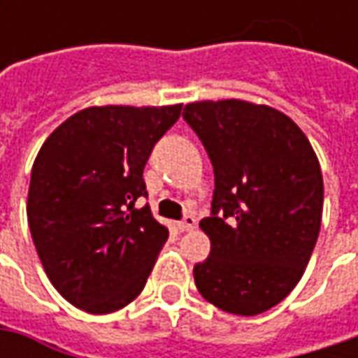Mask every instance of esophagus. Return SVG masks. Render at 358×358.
Listing matches in <instances>:
<instances>
[{
	"label": "esophagus",
	"instance_id": "1",
	"mask_svg": "<svg viewBox=\"0 0 358 358\" xmlns=\"http://www.w3.org/2000/svg\"><path fill=\"white\" fill-rule=\"evenodd\" d=\"M195 225H197V219L193 217V215H187L185 219L177 225L179 227V231L181 233H185V231H191V229H195Z\"/></svg>",
	"mask_w": 358,
	"mask_h": 358
}]
</instances>
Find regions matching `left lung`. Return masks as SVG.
Here are the masks:
<instances>
[{
    "instance_id": "left-lung-1",
    "label": "left lung",
    "mask_w": 358,
    "mask_h": 358,
    "mask_svg": "<svg viewBox=\"0 0 358 358\" xmlns=\"http://www.w3.org/2000/svg\"><path fill=\"white\" fill-rule=\"evenodd\" d=\"M183 117L213 163L209 257L193 268L205 301L241 317L265 313L301 281L323 217V173L295 121L243 99L193 101Z\"/></svg>"
}]
</instances>
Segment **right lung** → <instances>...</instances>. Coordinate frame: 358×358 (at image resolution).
<instances>
[{
    "instance_id": "right-lung-1",
    "label": "right lung",
    "mask_w": 358,
    "mask_h": 358,
    "mask_svg": "<svg viewBox=\"0 0 358 358\" xmlns=\"http://www.w3.org/2000/svg\"><path fill=\"white\" fill-rule=\"evenodd\" d=\"M183 105L85 107L65 119L34 161L27 221L39 261L73 307L105 315L143 291L169 237L137 207L153 145Z\"/></svg>"
}]
</instances>
